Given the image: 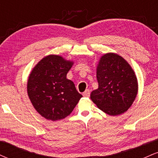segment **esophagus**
<instances>
[{"label": "esophagus", "instance_id": "obj_1", "mask_svg": "<svg viewBox=\"0 0 158 158\" xmlns=\"http://www.w3.org/2000/svg\"><path fill=\"white\" fill-rule=\"evenodd\" d=\"M83 96L85 97H90V90H86L83 93Z\"/></svg>", "mask_w": 158, "mask_h": 158}]
</instances>
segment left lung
Here are the masks:
<instances>
[{
	"mask_svg": "<svg viewBox=\"0 0 158 158\" xmlns=\"http://www.w3.org/2000/svg\"><path fill=\"white\" fill-rule=\"evenodd\" d=\"M99 87L90 99L103 112L117 116L133 104L138 92V82L131 65L121 56L108 52L100 57L97 66Z\"/></svg>",
	"mask_w": 158,
	"mask_h": 158,
	"instance_id": "obj_1",
	"label": "left lung"
}]
</instances>
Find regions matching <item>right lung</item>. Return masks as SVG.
Masks as SVG:
<instances>
[{
  "mask_svg": "<svg viewBox=\"0 0 158 158\" xmlns=\"http://www.w3.org/2000/svg\"><path fill=\"white\" fill-rule=\"evenodd\" d=\"M74 61L59 55H49L32 68L27 80V94L36 111L51 121L64 119L82 95L67 73Z\"/></svg>",
  "mask_w": 158,
  "mask_h": 158,
  "instance_id": "1",
  "label": "right lung"
}]
</instances>
